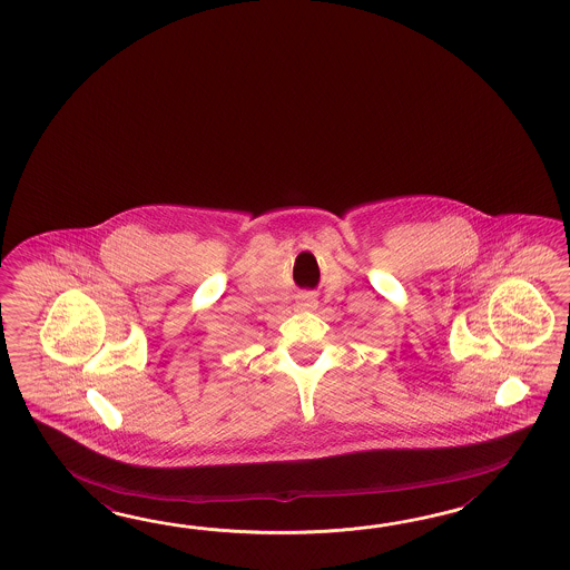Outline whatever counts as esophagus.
Instances as JSON below:
<instances>
[{
    "label": "esophagus",
    "instance_id": "1",
    "mask_svg": "<svg viewBox=\"0 0 570 570\" xmlns=\"http://www.w3.org/2000/svg\"><path fill=\"white\" fill-rule=\"evenodd\" d=\"M315 305H317V302H315V297H312V295L303 297L302 302H299L302 309H314Z\"/></svg>",
    "mask_w": 570,
    "mask_h": 570
}]
</instances>
